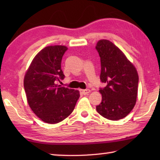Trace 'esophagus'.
<instances>
[{
    "instance_id": "esophagus-1",
    "label": "esophagus",
    "mask_w": 160,
    "mask_h": 160,
    "mask_svg": "<svg viewBox=\"0 0 160 160\" xmlns=\"http://www.w3.org/2000/svg\"><path fill=\"white\" fill-rule=\"evenodd\" d=\"M82 92L84 95H87V94L90 92V90L89 89H82Z\"/></svg>"
}]
</instances>
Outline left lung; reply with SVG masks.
Wrapping results in <instances>:
<instances>
[{
    "label": "left lung",
    "instance_id": "obj_1",
    "mask_svg": "<svg viewBox=\"0 0 160 160\" xmlns=\"http://www.w3.org/2000/svg\"><path fill=\"white\" fill-rule=\"evenodd\" d=\"M95 48L100 58V80L106 84L99 90L102 101L96 110L106 119L117 121L126 117L136 103L138 74L125 54L111 41L102 39Z\"/></svg>",
    "mask_w": 160,
    "mask_h": 160
}]
</instances>
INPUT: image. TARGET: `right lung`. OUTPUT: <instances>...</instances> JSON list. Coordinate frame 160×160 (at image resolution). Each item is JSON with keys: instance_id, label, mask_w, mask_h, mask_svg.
Wrapping results in <instances>:
<instances>
[{"instance_id": "1", "label": "right lung", "mask_w": 160, "mask_h": 160, "mask_svg": "<svg viewBox=\"0 0 160 160\" xmlns=\"http://www.w3.org/2000/svg\"><path fill=\"white\" fill-rule=\"evenodd\" d=\"M68 47L49 46L35 56L24 78V87L30 108L48 124L62 122L73 112L79 91L58 86L65 77L61 61Z\"/></svg>"}]
</instances>
